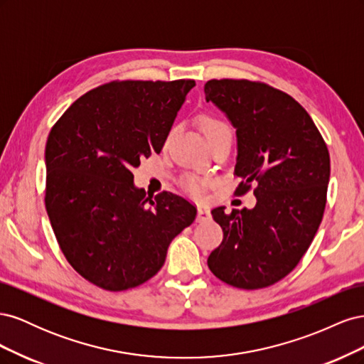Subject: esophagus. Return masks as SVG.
<instances>
[{
	"label": "esophagus",
	"mask_w": 364,
	"mask_h": 364,
	"mask_svg": "<svg viewBox=\"0 0 364 364\" xmlns=\"http://www.w3.org/2000/svg\"><path fill=\"white\" fill-rule=\"evenodd\" d=\"M209 218H211V211H209L208 208H205V206L197 208V222L203 223V222H208Z\"/></svg>",
	"instance_id": "obj_1"
}]
</instances>
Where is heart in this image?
Masks as SVG:
<instances>
[{"label":"heart","instance_id":"b5f03b06","mask_svg":"<svg viewBox=\"0 0 364 364\" xmlns=\"http://www.w3.org/2000/svg\"><path fill=\"white\" fill-rule=\"evenodd\" d=\"M199 123H200V129L203 132V135L206 136L208 141H211L215 136H220L223 134H230V127L225 123V121L218 119L213 115H203ZM181 183L183 188L193 196H200L206 186V181L203 178H199V176H194V174H186L185 178L181 181Z\"/></svg>","mask_w":364,"mask_h":364}]
</instances>
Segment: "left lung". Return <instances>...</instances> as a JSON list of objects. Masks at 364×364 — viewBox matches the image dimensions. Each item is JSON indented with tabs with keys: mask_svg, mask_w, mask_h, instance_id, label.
Wrapping results in <instances>:
<instances>
[{
	"mask_svg": "<svg viewBox=\"0 0 364 364\" xmlns=\"http://www.w3.org/2000/svg\"><path fill=\"white\" fill-rule=\"evenodd\" d=\"M206 102L237 130L235 174L250 183L257 205L225 206L211 214L223 241L208 257L218 279L257 290L281 281L297 266L322 222L329 182V153L314 121L293 97L250 80H209Z\"/></svg>",
	"mask_w": 364,
	"mask_h": 364,
	"instance_id": "8db88e82",
	"label": "left lung"
}]
</instances>
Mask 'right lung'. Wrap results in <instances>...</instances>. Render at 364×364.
I'll return each instance as SVG.
<instances>
[{"instance_id":"1","label":"right lung","mask_w":364,"mask_h":364,"mask_svg":"<svg viewBox=\"0 0 364 364\" xmlns=\"http://www.w3.org/2000/svg\"><path fill=\"white\" fill-rule=\"evenodd\" d=\"M194 80L111 82L82 95L46 146V208L65 258L109 291L138 287L161 270L171 240L197 209L136 188L132 170L161 153Z\"/></svg>"}]
</instances>
